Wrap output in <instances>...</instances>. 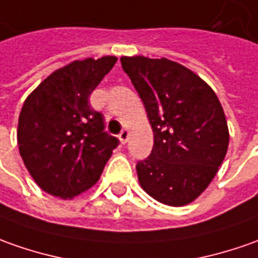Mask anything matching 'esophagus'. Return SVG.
Returning <instances> with one entry per match:
<instances>
[{"label": "esophagus", "instance_id": "esophagus-1", "mask_svg": "<svg viewBox=\"0 0 258 258\" xmlns=\"http://www.w3.org/2000/svg\"><path fill=\"white\" fill-rule=\"evenodd\" d=\"M128 137H130V131L128 130H122L121 133L118 134V138H120V143L121 144H125L127 141H128Z\"/></svg>", "mask_w": 258, "mask_h": 258}]
</instances>
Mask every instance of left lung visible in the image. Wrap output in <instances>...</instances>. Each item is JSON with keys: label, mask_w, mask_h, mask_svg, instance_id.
<instances>
[{"label": "left lung", "mask_w": 258, "mask_h": 258, "mask_svg": "<svg viewBox=\"0 0 258 258\" xmlns=\"http://www.w3.org/2000/svg\"><path fill=\"white\" fill-rule=\"evenodd\" d=\"M154 131L148 158L137 162L141 188L169 206L194 202L219 171L229 147L225 111L208 83L179 63L122 56Z\"/></svg>", "instance_id": "left-lung-1"}]
</instances>
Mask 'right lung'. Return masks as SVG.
<instances>
[{
	"label": "right lung",
	"instance_id": "1",
	"mask_svg": "<svg viewBox=\"0 0 258 258\" xmlns=\"http://www.w3.org/2000/svg\"><path fill=\"white\" fill-rule=\"evenodd\" d=\"M115 62V56L75 60L26 97L18 120L19 154L42 190L72 199L99 180L118 140L104 131V117L89 97Z\"/></svg>",
	"mask_w": 258,
	"mask_h": 258
}]
</instances>
